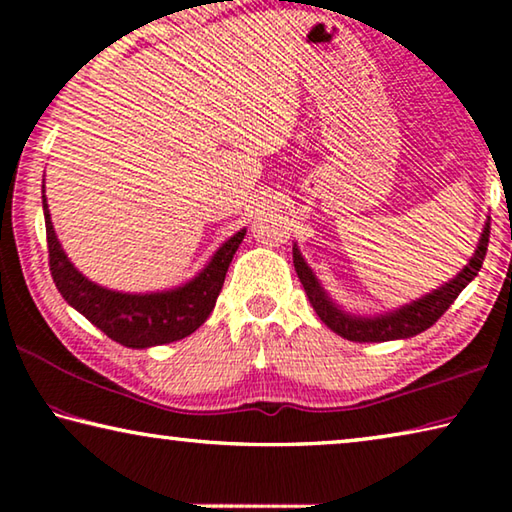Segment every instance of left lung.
<instances>
[{
	"label": "left lung",
	"mask_w": 512,
	"mask_h": 512,
	"mask_svg": "<svg viewBox=\"0 0 512 512\" xmlns=\"http://www.w3.org/2000/svg\"><path fill=\"white\" fill-rule=\"evenodd\" d=\"M490 241V223H485L481 232L479 246H476L474 255L463 271L458 273L454 280L445 282L440 289H433L427 296L420 300H413L411 305H404L395 311H388L384 316H352L345 314L341 307H336L325 289L320 287L316 275L311 273L305 259H302L300 250L293 246V266H296V273L300 277L302 287L307 291V298L311 307L316 309L318 318L336 332L343 339L354 341V343H381V341H395V339H409L429 329L436 320L445 314V311L452 307V302L458 298L467 284H470L476 273L481 271L485 250H488Z\"/></svg>",
	"instance_id": "obj_1"
}]
</instances>
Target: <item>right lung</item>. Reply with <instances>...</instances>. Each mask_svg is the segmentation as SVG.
Listing matches in <instances>:
<instances>
[{"label":"right lung","instance_id":"right-lung-1","mask_svg":"<svg viewBox=\"0 0 512 512\" xmlns=\"http://www.w3.org/2000/svg\"><path fill=\"white\" fill-rule=\"evenodd\" d=\"M42 210L47 225L49 271L60 296L94 327H99L108 339L135 350L180 341L205 323L219 298L232 257L246 235V230H239L235 237L225 241L210 264L183 287L155 293H121L99 287L76 271L51 225L45 196H42Z\"/></svg>","mask_w":512,"mask_h":512}]
</instances>
